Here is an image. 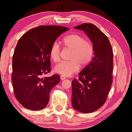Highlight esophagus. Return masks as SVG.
Wrapping results in <instances>:
<instances>
[{
  "label": "esophagus",
  "instance_id": "obj_1",
  "mask_svg": "<svg viewBox=\"0 0 132 132\" xmlns=\"http://www.w3.org/2000/svg\"><path fill=\"white\" fill-rule=\"evenodd\" d=\"M65 79H66V77L63 76H61V80H65Z\"/></svg>",
  "mask_w": 132,
  "mask_h": 132
}]
</instances>
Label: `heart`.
Masks as SVG:
<instances>
[{"label":"heart","mask_w":132,"mask_h":132,"mask_svg":"<svg viewBox=\"0 0 132 132\" xmlns=\"http://www.w3.org/2000/svg\"><path fill=\"white\" fill-rule=\"evenodd\" d=\"M66 48L71 51L70 62H61L55 67V71L63 76H69L79 70L80 64L85 67L89 64L94 55V47L89 40L78 34H71L62 40ZM61 48L56 42L52 44L50 55L52 61L58 62L61 56Z\"/></svg>","instance_id":"1"}]
</instances>
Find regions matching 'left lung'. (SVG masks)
Listing matches in <instances>:
<instances>
[{"instance_id":"1","label":"left lung","mask_w":132,"mask_h":132,"mask_svg":"<svg viewBox=\"0 0 132 132\" xmlns=\"http://www.w3.org/2000/svg\"><path fill=\"white\" fill-rule=\"evenodd\" d=\"M82 30L94 47L95 56L90 63L74 79L71 103L81 112L95 111L104 104L112 83L113 51L107 36L92 23H84L74 27Z\"/></svg>"}]
</instances>
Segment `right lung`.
Wrapping results in <instances>:
<instances>
[{
  "mask_svg": "<svg viewBox=\"0 0 132 132\" xmlns=\"http://www.w3.org/2000/svg\"><path fill=\"white\" fill-rule=\"evenodd\" d=\"M68 30L61 26L41 25L19 39L13 56L11 81L16 100L26 109H44L50 91L61 80L58 74L43 76L51 70L50 52L52 44Z\"/></svg>",
  "mask_w": 132,
  "mask_h": 132,
  "instance_id": "right-lung-1",
  "label": "right lung"
}]
</instances>
